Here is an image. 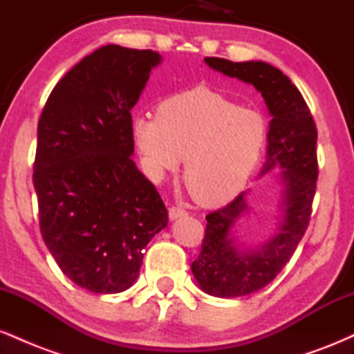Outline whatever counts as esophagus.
<instances>
[{"label":"esophagus","instance_id":"34e87169","mask_svg":"<svg viewBox=\"0 0 354 354\" xmlns=\"http://www.w3.org/2000/svg\"><path fill=\"white\" fill-rule=\"evenodd\" d=\"M186 211L183 209V208H178V206H171V208H169V219H171V221H174V219H178V218H183V216H186Z\"/></svg>","mask_w":354,"mask_h":354}]
</instances>
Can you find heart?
I'll return each mask as SVG.
<instances>
[{
	"instance_id": "b5f03b06",
	"label": "heart",
	"mask_w": 354,
	"mask_h": 354,
	"mask_svg": "<svg viewBox=\"0 0 354 354\" xmlns=\"http://www.w3.org/2000/svg\"><path fill=\"white\" fill-rule=\"evenodd\" d=\"M268 131L263 113L208 88L174 95L160 104L158 116L133 120V138L148 173L161 180L185 160L186 188L206 208L226 205L245 189Z\"/></svg>"
}]
</instances>
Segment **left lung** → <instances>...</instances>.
Returning a JSON list of instances; mask_svg holds the SVG:
<instances>
[{"label": "left lung", "instance_id": "8db88e82", "mask_svg": "<svg viewBox=\"0 0 354 354\" xmlns=\"http://www.w3.org/2000/svg\"><path fill=\"white\" fill-rule=\"evenodd\" d=\"M211 70L251 84L261 93L271 120L266 160L259 176L279 169L281 201L273 233L259 245H245L238 223L250 214L243 191L225 208L206 216L201 253L191 263L194 279L205 293L238 298L263 290L290 261L311 216L318 165L315 121L301 93L286 75L265 61L205 58Z\"/></svg>", "mask_w": 354, "mask_h": 354}]
</instances>
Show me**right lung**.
Listing matches in <instances>:
<instances>
[{
  "mask_svg": "<svg viewBox=\"0 0 354 354\" xmlns=\"http://www.w3.org/2000/svg\"><path fill=\"white\" fill-rule=\"evenodd\" d=\"M163 56L108 44L56 84L38 123L33 185L44 245L91 293L135 284L143 250L168 225L160 193L136 168L131 109Z\"/></svg>",
  "mask_w": 354,
  "mask_h": 354,
  "instance_id": "add662e5",
  "label": "right lung"
}]
</instances>
